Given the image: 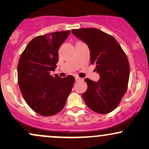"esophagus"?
I'll list each match as a JSON object with an SVG mask.
<instances>
[{
	"label": "esophagus",
	"instance_id": "34e87169",
	"mask_svg": "<svg viewBox=\"0 0 149 149\" xmlns=\"http://www.w3.org/2000/svg\"><path fill=\"white\" fill-rule=\"evenodd\" d=\"M75 80H76V81H78V80H81V78H79V77H76V78H75Z\"/></svg>",
	"mask_w": 149,
	"mask_h": 149
}]
</instances>
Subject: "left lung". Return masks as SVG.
<instances>
[{
    "instance_id": "8db88e82",
    "label": "left lung",
    "mask_w": 149,
    "mask_h": 149,
    "mask_svg": "<svg viewBox=\"0 0 149 149\" xmlns=\"http://www.w3.org/2000/svg\"><path fill=\"white\" fill-rule=\"evenodd\" d=\"M72 33L88 46L92 64L100 75L98 81L85 78L83 93L85 104L98 113H109L118 107L127 88L130 65L115 38L94 28L73 29Z\"/></svg>"
}]
</instances>
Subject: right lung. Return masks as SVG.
Wrapping results in <instances>:
<instances>
[{
	"label": "right lung",
	"instance_id": "right-lung-1",
	"mask_svg": "<svg viewBox=\"0 0 149 149\" xmlns=\"http://www.w3.org/2000/svg\"><path fill=\"white\" fill-rule=\"evenodd\" d=\"M70 31L53 32L34 38L19 58L18 83L27 104L40 115L53 116L66 104L75 78L51 76L58 62V50Z\"/></svg>",
	"mask_w": 149,
	"mask_h": 149
}]
</instances>
